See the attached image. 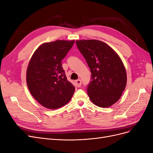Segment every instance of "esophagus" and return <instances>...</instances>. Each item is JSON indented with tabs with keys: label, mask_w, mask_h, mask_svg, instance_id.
Here are the masks:
<instances>
[{
	"label": "esophagus",
	"mask_w": 153,
	"mask_h": 153,
	"mask_svg": "<svg viewBox=\"0 0 153 153\" xmlns=\"http://www.w3.org/2000/svg\"><path fill=\"white\" fill-rule=\"evenodd\" d=\"M75 83H76V85L78 86V87H80L81 86V85H82V81H81L80 79L76 80L75 81Z\"/></svg>",
	"instance_id": "obj_1"
}]
</instances>
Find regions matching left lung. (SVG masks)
I'll return each mask as SVG.
<instances>
[{
	"label": "left lung",
	"instance_id": "8db88e82",
	"mask_svg": "<svg viewBox=\"0 0 153 153\" xmlns=\"http://www.w3.org/2000/svg\"><path fill=\"white\" fill-rule=\"evenodd\" d=\"M76 43L91 72L87 86L91 101L102 108L112 105L121 98L126 85V72L121 59L102 41L79 40Z\"/></svg>",
	"mask_w": 153,
	"mask_h": 153
}]
</instances>
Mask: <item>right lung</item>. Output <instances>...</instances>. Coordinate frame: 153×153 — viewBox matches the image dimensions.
I'll return each mask as SVG.
<instances>
[{
    "label": "right lung",
    "instance_id": "add662e5",
    "mask_svg": "<svg viewBox=\"0 0 153 153\" xmlns=\"http://www.w3.org/2000/svg\"><path fill=\"white\" fill-rule=\"evenodd\" d=\"M74 43L57 40L41 45L29 63L27 86L32 96L46 108H61L74 94L75 87L68 81L61 62Z\"/></svg>",
    "mask_w": 153,
    "mask_h": 153
}]
</instances>
